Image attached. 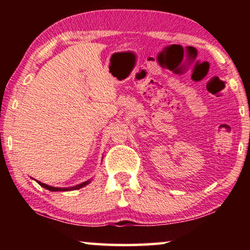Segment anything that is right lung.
Listing matches in <instances>:
<instances>
[{
    "label": "right lung",
    "instance_id": "1",
    "mask_svg": "<svg viewBox=\"0 0 250 250\" xmlns=\"http://www.w3.org/2000/svg\"><path fill=\"white\" fill-rule=\"evenodd\" d=\"M36 182L42 186V188L48 189V191H52V192H68V191H75V189H79V188H83V186H86V185L89 184L90 182H91V180H88L86 182H83V183L77 184V185H75V186H70V188H54V186H50V185H47V184H45V183H42V182H40V181H36Z\"/></svg>",
    "mask_w": 250,
    "mask_h": 250
}]
</instances>
